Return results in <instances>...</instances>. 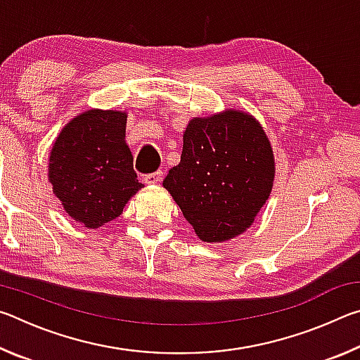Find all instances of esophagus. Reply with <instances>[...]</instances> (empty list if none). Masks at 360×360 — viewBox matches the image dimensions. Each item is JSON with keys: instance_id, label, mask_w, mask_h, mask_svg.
I'll list each match as a JSON object with an SVG mask.
<instances>
[{"instance_id": "34e87169", "label": "esophagus", "mask_w": 360, "mask_h": 360, "mask_svg": "<svg viewBox=\"0 0 360 360\" xmlns=\"http://www.w3.org/2000/svg\"><path fill=\"white\" fill-rule=\"evenodd\" d=\"M162 176H163L162 172H154V173L146 174L144 176V181L148 182V184H158V182L162 181Z\"/></svg>"}]
</instances>
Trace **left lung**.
<instances>
[{
	"instance_id": "obj_1",
	"label": "left lung",
	"mask_w": 360,
	"mask_h": 360,
	"mask_svg": "<svg viewBox=\"0 0 360 360\" xmlns=\"http://www.w3.org/2000/svg\"><path fill=\"white\" fill-rule=\"evenodd\" d=\"M179 165L163 187L200 240L233 238L254 222L271 192L275 160L252 115L225 111L192 119L182 138Z\"/></svg>"
}]
</instances>
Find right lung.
I'll list each match as a JSON object with an SVG mask.
<instances>
[{
    "label": "right lung",
    "instance_id": "1",
    "mask_svg": "<svg viewBox=\"0 0 360 360\" xmlns=\"http://www.w3.org/2000/svg\"><path fill=\"white\" fill-rule=\"evenodd\" d=\"M127 114L90 109L60 133L49 160V181L65 211L89 229L114 221L143 187L125 144Z\"/></svg>",
    "mask_w": 360,
    "mask_h": 360
}]
</instances>
